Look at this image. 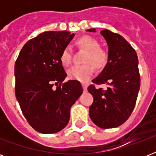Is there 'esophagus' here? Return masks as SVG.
<instances>
[{
	"instance_id": "esophagus-1",
	"label": "esophagus",
	"mask_w": 156,
	"mask_h": 156,
	"mask_svg": "<svg viewBox=\"0 0 156 156\" xmlns=\"http://www.w3.org/2000/svg\"><path fill=\"white\" fill-rule=\"evenodd\" d=\"M82 86H83V90H87V84H85V83H83V84H82Z\"/></svg>"
}]
</instances>
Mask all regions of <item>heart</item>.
Wrapping results in <instances>:
<instances>
[{
  "mask_svg": "<svg viewBox=\"0 0 156 156\" xmlns=\"http://www.w3.org/2000/svg\"><path fill=\"white\" fill-rule=\"evenodd\" d=\"M75 44L79 49L86 51L83 57V65L74 66L68 70V78L85 83L94 73L95 68L102 70L108 65L109 59L108 52L104 48L100 46V43L95 38L90 35L81 36L75 41ZM60 61L65 67H68L72 63V54L68 48L61 52Z\"/></svg>",
  "mask_w": 156,
  "mask_h": 156,
  "instance_id": "1",
  "label": "heart"
}]
</instances>
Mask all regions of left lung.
I'll return each mask as SVG.
<instances>
[{"label": "left lung", "instance_id": "left-lung-1", "mask_svg": "<svg viewBox=\"0 0 156 156\" xmlns=\"http://www.w3.org/2000/svg\"><path fill=\"white\" fill-rule=\"evenodd\" d=\"M88 31H95L89 29ZM108 45V65L88 87L94 98L89 109L91 121L103 129L121 126L130 116L140 87L138 60L135 50L117 33L101 30ZM106 83L107 89L94 86Z\"/></svg>", "mask_w": 156, "mask_h": 156}]
</instances>
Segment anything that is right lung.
I'll return each instance as SVG.
<instances>
[{"mask_svg": "<svg viewBox=\"0 0 156 156\" xmlns=\"http://www.w3.org/2000/svg\"><path fill=\"white\" fill-rule=\"evenodd\" d=\"M73 36L66 30L41 33L26 43L16 60V98L28 123L40 133L65 128L71 106L83 93L78 81L64 83L67 74L60 61Z\"/></svg>", "mask_w": 156, "mask_h": 156, "instance_id": "add662e5", "label": "right lung"}]
</instances>
